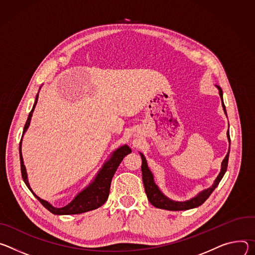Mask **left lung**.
I'll use <instances>...</instances> for the list:
<instances>
[{"mask_svg":"<svg viewBox=\"0 0 255 255\" xmlns=\"http://www.w3.org/2000/svg\"><path fill=\"white\" fill-rule=\"evenodd\" d=\"M219 89V94L220 97L222 99V105H223V109L226 113V108L223 102V91L221 89V87L217 86ZM227 135H228V139L230 143V134H229V130L227 131ZM229 153H230V147H229V152L226 155L225 159L222 162V168H221V172L218 175L217 179L215 180L214 184L212 185V187L203 190L202 192H200L193 199L186 201V202H174L169 200L168 197H166L158 188V186L156 185V183L154 182V177L152 172L150 171V169L148 167L147 164V160L144 157L143 154H140L142 156V174H143V183L145 186V190L148 196L149 202L156 208L158 209H163V210H168V211H185V210H189V209H193V208H197L200 207L201 205H203L208 199L209 196L212 194V192L215 190V188L218 186V184L220 183L221 179L223 178L225 172L227 171V167H228V160H229Z\"/></svg>","mask_w":255,"mask_h":255,"instance_id":"left-lung-1","label":"left lung"}]
</instances>
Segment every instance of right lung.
Returning <instances> with one entry per match:
<instances>
[{"label":"right lung","mask_w":255,"mask_h":255,"mask_svg":"<svg viewBox=\"0 0 255 255\" xmlns=\"http://www.w3.org/2000/svg\"><path fill=\"white\" fill-rule=\"evenodd\" d=\"M37 100H38V95L36 96L35 103L32 107V110L29 113V116H28V119L24 126L23 134L26 131V129L28 128V127H29L32 113H33V110L37 103ZM21 142H22V138L20 140V147H19L21 174H22V178H23L25 184L27 185V187L32 191L29 183H28L26 169H25V166L23 163V158H22V153H21ZM129 153H131V150L127 145L118 149L115 153L112 154V157L103 165L102 169L99 171V173L96 176V178L94 179V181L86 189H84L82 192H80L68 206H66L64 208H54L51 205H49L46 201L41 200L40 197H38L35 193H33V194L36 196V199L41 203V205L45 209H47L50 213H52L54 215H75V214H81V213L95 210V209L101 207L107 201L112 177H113V175H115L117 169L119 168L123 159Z\"/></svg>","instance_id":"right-lung-1"}]
</instances>
